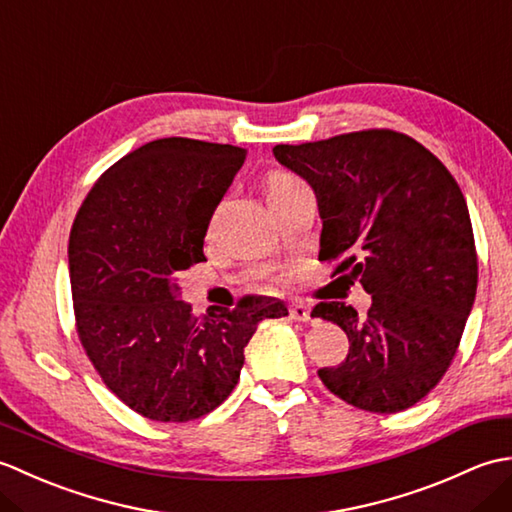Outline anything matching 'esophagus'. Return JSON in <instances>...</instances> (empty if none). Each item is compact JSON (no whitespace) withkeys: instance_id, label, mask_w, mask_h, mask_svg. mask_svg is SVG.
<instances>
[{"instance_id":"esophagus-1","label":"esophagus","mask_w":512,"mask_h":512,"mask_svg":"<svg viewBox=\"0 0 512 512\" xmlns=\"http://www.w3.org/2000/svg\"><path fill=\"white\" fill-rule=\"evenodd\" d=\"M288 312L295 321H310V306H306L303 301H292L288 306Z\"/></svg>"}]
</instances>
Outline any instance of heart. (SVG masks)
I'll return each instance as SVG.
<instances>
[{
	"instance_id": "obj_1",
	"label": "heart",
	"mask_w": 512,
	"mask_h": 512,
	"mask_svg": "<svg viewBox=\"0 0 512 512\" xmlns=\"http://www.w3.org/2000/svg\"><path fill=\"white\" fill-rule=\"evenodd\" d=\"M295 184H301V180H297L295 176H288V173H275V176L268 182V198H273V195H279V193L292 189Z\"/></svg>"
}]
</instances>
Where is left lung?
Here are the masks:
<instances>
[{"instance_id": "obj_1", "label": "left lung", "mask_w": 512, "mask_h": 512, "mask_svg": "<svg viewBox=\"0 0 512 512\" xmlns=\"http://www.w3.org/2000/svg\"><path fill=\"white\" fill-rule=\"evenodd\" d=\"M281 165L317 193L321 262L372 295L367 314L321 301L312 317L334 321L350 352L319 378L347 405L396 413L447 374L477 290V250L464 195L418 140L363 129L317 143L277 145Z\"/></svg>"}]
</instances>
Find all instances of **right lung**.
<instances>
[{"label": "right lung", "instance_id": "right-lung-1", "mask_svg": "<svg viewBox=\"0 0 512 512\" xmlns=\"http://www.w3.org/2000/svg\"><path fill=\"white\" fill-rule=\"evenodd\" d=\"M246 149L160 138L129 151L76 211L68 262L79 341L105 387L156 422H189L235 389L257 323L281 301L244 297L195 317L180 270L206 262L204 235Z\"/></svg>", "mask_w": 512, "mask_h": 512}]
</instances>
